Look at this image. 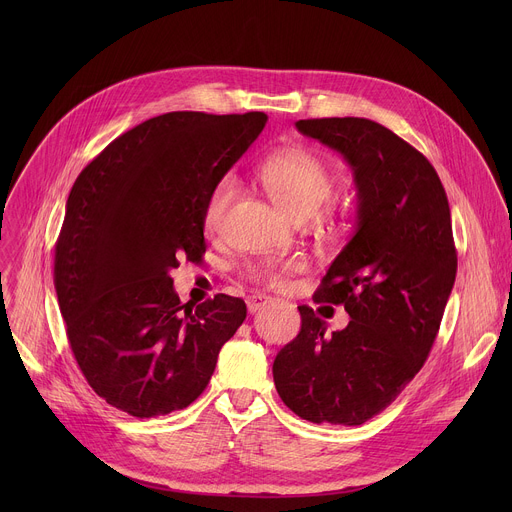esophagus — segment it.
<instances>
[{"mask_svg":"<svg viewBox=\"0 0 512 512\" xmlns=\"http://www.w3.org/2000/svg\"><path fill=\"white\" fill-rule=\"evenodd\" d=\"M273 302V298H269V296H265V294H253V296H249L247 298V310L251 312V314H255V312H259V310H263L267 304H271Z\"/></svg>","mask_w":512,"mask_h":512,"instance_id":"esophagus-1","label":"esophagus"}]
</instances>
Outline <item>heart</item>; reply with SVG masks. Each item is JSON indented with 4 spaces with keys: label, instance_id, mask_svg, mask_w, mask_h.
Segmentation results:
<instances>
[{
    "label": "heart",
    "instance_id": "obj_1",
    "mask_svg": "<svg viewBox=\"0 0 512 512\" xmlns=\"http://www.w3.org/2000/svg\"><path fill=\"white\" fill-rule=\"evenodd\" d=\"M255 178L271 200L296 221H306L320 210V206L330 198L336 178L332 168L308 148H281L267 154L255 166ZM239 194L237 178L231 174L218 180L204 204V227L214 233L221 229L225 216ZM304 269L300 259L283 261H261L249 267V277L271 285L281 287L287 277Z\"/></svg>",
    "mask_w": 512,
    "mask_h": 512
}]
</instances>
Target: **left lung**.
<instances>
[{
	"instance_id": "1",
	"label": "left lung",
	"mask_w": 512,
	"mask_h": 512,
	"mask_svg": "<svg viewBox=\"0 0 512 512\" xmlns=\"http://www.w3.org/2000/svg\"><path fill=\"white\" fill-rule=\"evenodd\" d=\"M296 127L352 168L356 227L316 291L318 302L344 304L350 322L326 334L298 306L302 328L277 352L273 381L302 419L360 425L399 397L440 330L458 269L450 204L427 158L381 123L326 117Z\"/></svg>"
}]
</instances>
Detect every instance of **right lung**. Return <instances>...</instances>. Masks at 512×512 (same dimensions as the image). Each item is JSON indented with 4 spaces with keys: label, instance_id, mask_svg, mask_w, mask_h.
<instances>
[{
    "label": "right lung",
    "instance_id": "add662e5",
    "mask_svg": "<svg viewBox=\"0 0 512 512\" xmlns=\"http://www.w3.org/2000/svg\"><path fill=\"white\" fill-rule=\"evenodd\" d=\"M265 123L261 111L164 113L111 141L72 186L56 296L87 383L115 409L143 419L188 407L243 324L241 298L182 304L170 271L206 251V198Z\"/></svg>",
    "mask_w": 512,
    "mask_h": 512
}]
</instances>
